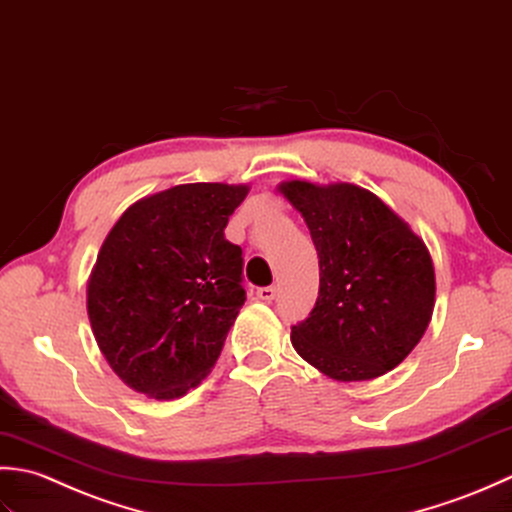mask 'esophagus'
<instances>
[{"instance_id": "34e87169", "label": "esophagus", "mask_w": 512, "mask_h": 512, "mask_svg": "<svg viewBox=\"0 0 512 512\" xmlns=\"http://www.w3.org/2000/svg\"><path fill=\"white\" fill-rule=\"evenodd\" d=\"M256 296H258V300H263V302H271L276 298V287H260L258 291H256Z\"/></svg>"}]
</instances>
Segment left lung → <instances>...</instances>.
Wrapping results in <instances>:
<instances>
[{"label":"left lung","instance_id":"obj_1","mask_svg":"<svg viewBox=\"0 0 512 512\" xmlns=\"http://www.w3.org/2000/svg\"><path fill=\"white\" fill-rule=\"evenodd\" d=\"M320 265L318 300L291 327L298 356L340 382L395 369L424 336L435 305L429 249L378 196L351 183L287 181Z\"/></svg>","mask_w":512,"mask_h":512}]
</instances>
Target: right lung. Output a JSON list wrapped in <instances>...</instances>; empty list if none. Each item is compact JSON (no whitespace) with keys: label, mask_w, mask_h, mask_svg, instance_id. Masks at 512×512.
<instances>
[{"label":"right lung","mask_w":512,"mask_h":512,"mask_svg":"<svg viewBox=\"0 0 512 512\" xmlns=\"http://www.w3.org/2000/svg\"><path fill=\"white\" fill-rule=\"evenodd\" d=\"M247 185L187 183L141 198L101 245L88 318L112 371L130 389L172 400L216 364L245 302L243 249L229 216Z\"/></svg>","instance_id":"right-lung-1"}]
</instances>
